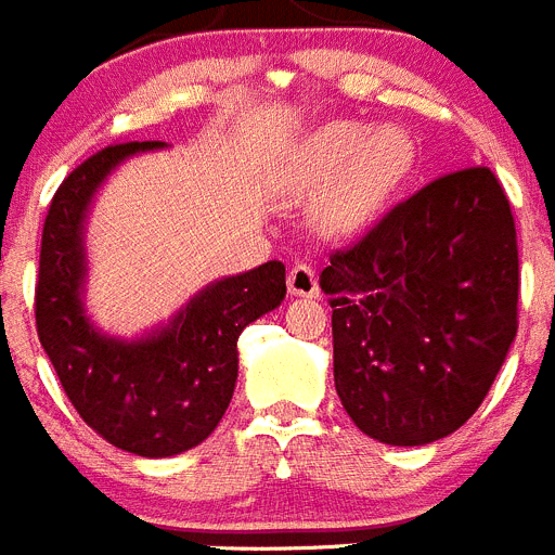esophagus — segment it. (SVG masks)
Segmentation results:
<instances>
[{
	"instance_id": "obj_1",
	"label": "esophagus",
	"mask_w": 555,
	"mask_h": 555,
	"mask_svg": "<svg viewBox=\"0 0 555 555\" xmlns=\"http://www.w3.org/2000/svg\"><path fill=\"white\" fill-rule=\"evenodd\" d=\"M287 291L293 296H305V298H318V273L312 264L307 262H296L287 273Z\"/></svg>"
}]
</instances>
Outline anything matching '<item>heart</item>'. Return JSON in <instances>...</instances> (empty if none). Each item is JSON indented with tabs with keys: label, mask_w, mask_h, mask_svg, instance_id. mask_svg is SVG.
Segmentation results:
<instances>
[{
	"label": "heart",
	"mask_w": 555,
	"mask_h": 555,
	"mask_svg": "<svg viewBox=\"0 0 555 555\" xmlns=\"http://www.w3.org/2000/svg\"><path fill=\"white\" fill-rule=\"evenodd\" d=\"M411 133L399 125L371 131L360 122L324 125L301 153L296 178L307 190L326 186L318 218L332 231H358L383 209L411 172Z\"/></svg>",
	"instance_id": "b5f03b06"
}]
</instances>
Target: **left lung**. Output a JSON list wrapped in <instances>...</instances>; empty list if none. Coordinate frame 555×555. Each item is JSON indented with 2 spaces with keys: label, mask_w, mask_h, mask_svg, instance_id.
<instances>
[{
  "label": "left lung",
  "mask_w": 555,
  "mask_h": 555,
  "mask_svg": "<svg viewBox=\"0 0 555 555\" xmlns=\"http://www.w3.org/2000/svg\"><path fill=\"white\" fill-rule=\"evenodd\" d=\"M321 291L351 422L393 447L455 433L517 335V229L498 176L466 167L422 186L332 254Z\"/></svg>",
  "instance_id": "8db88e82"
}]
</instances>
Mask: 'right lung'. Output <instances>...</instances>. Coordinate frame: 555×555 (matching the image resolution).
Wrapping results in <instances>:
<instances>
[{"label": "right lung", "mask_w": 555, "mask_h": 555, "mask_svg": "<svg viewBox=\"0 0 555 555\" xmlns=\"http://www.w3.org/2000/svg\"><path fill=\"white\" fill-rule=\"evenodd\" d=\"M156 147L164 142L111 144L64 178L47 211L36 282L38 340L69 402L108 444L142 457L178 455L209 438L237 383L240 332L287 293L284 264L273 259L211 282L153 335L119 340L94 330L80 301L86 211L119 162Z\"/></svg>", "instance_id": "1"}]
</instances>
